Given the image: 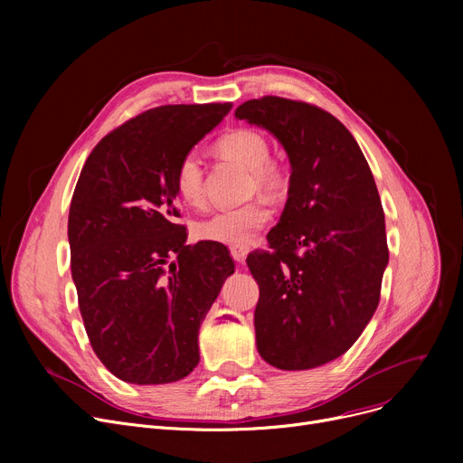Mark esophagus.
<instances>
[{
    "label": "esophagus",
    "instance_id": "obj_1",
    "mask_svg": "<svg viewBox=\"0 0 463 463\" xmlns=\"http://www.w3.org/2000/svg\"><path fill=\"white\" fill-rule=\"evenodd\" d=\"M248 253H250V250L246 248V246H241V248H231V255H232V259L236 260V262H244L246 260V257H248Z\"/></svg>",
    "mask_w": 463,
    "mask_h": 463
}]
</instances>
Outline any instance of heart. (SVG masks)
Returning a JSON list of instances; mask_svg holds the SVG:
<instances>
[{
  "mask_svg": "<svg viewBox=\"0 0 463 463\" xmlns=\"http://www.w3.org/2000/svg\"><path fill=\"white\" fill-rule=\"evenodd\" d=\"M217 150L236 159L251 170V187L264 193H278L283 187L281 168L270 161V144L255 129H234L217 140ZM175 185L180 199L199 208L204 204V173L201 156L189 150L176 165ZM272 210L262 199H253L241 206L217 210L194 225V236L223 246H248L253 234L270 219Z\"/></svg>",
  "mask_w": 463,
  "mask_h": 463,
  "instance_id": "1",
  "label": "heart"
}]
</instances>
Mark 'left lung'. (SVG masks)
<instances>
[{
  "label": "left lung",
  "instance_id": "1",
  "mask_svg": "<svg viewBox=\"0 0 463 463\" xmlns=\"http://www.w3.org/2000/svg\"><path fill=\"white\" fill-rule=\"evenodd\" d=\"M234 116L274 133L290 161L288 199L269 251L248 255L259 283L255 337L279 370L342 356L379 306L388 264L384 212L360 146L330 112L264 95Z\"/></svg>",
  "mask_w": 463,
  "mask_h": 463
}]
</instances>
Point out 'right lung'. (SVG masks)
<instances>
[{"label":"right lung","mask_w":463,"mask_h":463,"mask_svg":"<svg viewBox=\"0 0 463 463\" xmlns=\"http://www.w3.org/2000/svg\"><path fill=\"white\" fill-rule=\"evenodd\" d=\"M231 109H150L103 137L82 166L67 223L71 274L91 349L121 381L175 383L201 360V323L234 260L223 244L185 246L175 173Z\"/></svg>","instance_id":"obj_1"}]
</instances>
